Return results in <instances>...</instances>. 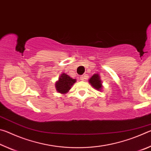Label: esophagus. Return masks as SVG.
<instances>
[{"instance_id":"1","label":"esophagus","mask_w":151,"mask_h":151,"mask_svg":"<svg viewBox=\"0 0 151 151\" xmlns=\"http://www.w3.org/2000/svg\"><path fill=\"white\" fill-rule=\"evenodd\" d=\"M85 78H86V76L85 75H82V76H80V80H81V81H84L85 79Z\"/></svg>"}]
</instances>
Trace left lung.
<instances>
[{
    "label": "left lung",
    "instance_id": "obj_1",
    "mask_svg": "<svg viewBox=\"0 0 151 151\" xmlns=\"http://www.w3.org/2000/svg\"><path fill=\"white\" fill-rule=\"evenodd\" d=\"M89 83H91V85L93 86L94 88H95L96 90H101L102 87V84L101 81L100 80V76L97 74H94V75L92 76L89 80Z\"/></svg>",
    "mask_w": 151,
    "mask_h": 151
}]
</instances>
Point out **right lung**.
<instances>
[{"instance_id": "obj_1", "label": "right lung", "mask_w": 151, "mask_h": 151, "mask_svg": "<svg viewBox=\"0 0 151 151\" xmlns=\"http://www.w3.org/2000/svg\"><path fill=\"white\" fill-rule=\"evenodd\" d=\"M76 82V79L70 78L68 75L63 73L56 83V88L60 93H66L70 90L71 86Z\"/></svg>"}]
</instances>
